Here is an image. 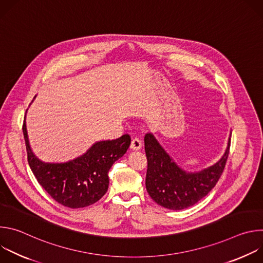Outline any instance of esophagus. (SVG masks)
Instances as JSON below:
<instances>
[{"label":"esophagus","instance_id":"1","mask_svg":"<svg viewBox=\"0 0 263 263\" xmlns=\"http://www.w3.org/2000/svg\"><path fill=\"white\" fill-rule=\"evenodd\" d=\"M141 146H142V143H141V140H140L139 138L135 137V138L131 141L130 147H131L132 149H135V151H137V149H140V148H141Z\"/></svg>","mask_w":263,"mask_h":263}]
</instances>
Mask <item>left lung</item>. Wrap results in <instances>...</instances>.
Here are the masks:
<instances>
[{"label": "left lung", "mask_w": 263, "mask_h": 263, "mask_svg": "<svg viewBox=\"0 0 263 263\" xmlns=\"http://www.w3.org/2000/svg\"><path fill=\"white\" fill-rule=\"evenodd\" d=\"M230 140L231 132L226 151L214 164L199 172H187L174 161L152 133H146L145 189L149 197L171 210H182L198 203L217 183L229 155Z\"/></svg>", "instance_id": "obj_1"}]
</instances>
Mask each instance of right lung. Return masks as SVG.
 I'll use <instances>...</instances> for the list:
<instances>
[{
  "label": "right lung",
  "mask_w": 263,
  "mask_h": 263,
  "mask_svg": "<svg viewBox=\"0 0 263 263\" xmlns=\"http://www.w3.org/2000/svg\"><path fill=\"white\" fill-rule=\"evenodd\" d=\"M23 133L28 162L35 178L56 202L69 208L89 206L107 193L108 172L112 164L125 155L131 143L130 135L124 134L117 139L95 142L84 154L72 160L54 163L45 162L33 153L26 117Z\"/></svg>",
  "instance_id": "right-lung-1"
}]
</instances>
